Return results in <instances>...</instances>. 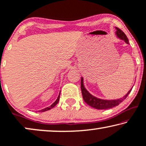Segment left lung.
Returning a JSON list of instances; mask_svg holds the SVG:
<instances>
[{
    "label": "left lung",
    "mask_w": 146,
    "mask_h": 146,
    "mask_svg": "<svg viewBox=\"0 0 146 146\" xmlns=\"http://www.w3.org/2000/svg\"><path fill=\"white\" fill-rule=\"evenodd\" d=\"M115 29H116L115 33L117 35V37L119 38L121 40H123L127 44H129V40H128L127 36L125 35V34L124 33L123 31H122L121 29L117 28V27H115ZM81 92H82L83 100L85 101V102L87 103V104H88L89 106L92 107L93 108L98 109V110H107V109L112 108H113V107L118 106V105L121 104V103L123 102L126 98H127V96L129 94V93L131 92L132 89V88L130 89L125 96H123L122 98L118 99V100H102V99L97 98L95 96H92V95L90 94V93L87 91V89L85 88L84 85H83V77H81Z\"/></svg>",
    "instance_id": "1"
}]
</instances>
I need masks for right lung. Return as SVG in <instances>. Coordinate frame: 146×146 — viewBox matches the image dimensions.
<instances>
[{
  "mask_svg": "<svg viewBox=\"0 0 146 146\" xmlns=\"http://www.w3.org/2000/svg\"><path fill=\"white\" fill-rule=\"evenodd\" d=\"M59 98H60V93H59V96H58V98H57V100H56L55 102H54L53 104L51 105V106H49V107H48V108H44V109H43V110H41L38 111H39V112H44V111H48V110H50V109H52L53 108H54V107H55V106H56V105H57V104H58V102H59Z\"/></svg>",
  "mask_w": 146,
  "mask_h": 146,
  "instance_id": "add662e5",
  "label": "right lung"
}]
</instances>
